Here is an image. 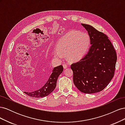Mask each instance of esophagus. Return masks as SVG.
I'll return each instance as SVG.
<instances>
[{"mask_svg":"<svg viewBox=\"0 0 125 125\" xmlns=\"http://www.w3.org/2000/svg\"><path fill=\"white\" fill-rule=\"evenodd\" d=\"M63 67L64 69H66L68 67V65L66 63H64V64H63Z\"/></svg>","mask_w":125,"mask_h":125,"instance_id":"34e87169","label":"esophagus"}]
</instances>
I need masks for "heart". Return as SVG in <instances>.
I'll return each instance as SVG.
<instances>
[{"label":"heart","instance_id":"1","mask_svg":"<svg viewBox=\"0 0 125 125\" xmlns=\"http://www.w3.org/2000/svg\"><path fill=\"white\" fill-rule=\"evenodd\" d=\"M90 42V37L86 33L70 31L58 41L54 56L56 58L62 59L63 56L67 55L70 61H77L84 56Z\"/></svg>","mask_w":125,"mask_h":125}]
</instances>
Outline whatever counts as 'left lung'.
<instances>
[{
  "label": "left lung",
  "mask_w": 125,
  "mask_h": 125,
  "mask_svg": "<svg viewBox=\"0 0 125 125\" xmlns=\"http://www.w3.org/2000/svg\"><path fill=\"white\" fill-rule=\"evenodd\" d=\"M81 25L88 32L91 46L83 57L71 65L73 83L83 93H97L105 89L114 77L116 52L106 35L90 25Z\"/></svg>",
  "instance_id": "obj_1"
}]
</instances>
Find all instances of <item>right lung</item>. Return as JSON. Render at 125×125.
Returning <instances> with one entry per match:
<instances>
[{"mask_svg":"<svg viewBox=\"0 0 125 125\" xmlns=\"http://www.w3.org/2000/svg\"><path fill=\"white\" fill-rule=\"evenodd\" d=\"M63 66L60 65L56 67L52 70V73L50 75L48 80L45 81L43 83L37 87L35 90H32L27 86L24 87L23 89L25 90V94L31 97H43L47 96L50 94L56 88L57 81L59 75L62 73Z\"/></svg>","mask_w":125,"mask_h":125,"instance_id":"1","label":"right lung"}]
</instances>
